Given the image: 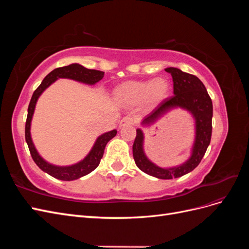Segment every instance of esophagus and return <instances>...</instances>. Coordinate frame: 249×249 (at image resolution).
Segmentation results:
<instances>
[{
  "instance_id": "34e87169",
  "label": "esophagus",
  "mask_w": 249,
  "mask_h": 249,
  "mask_svg": "<svg viewBox=\"0 0 249 249\" xmlns=\"http://www.w3.org/2000/svg\"><path fill=\"white\" fill-rule=\"evenodd\" d=\"M133 124H134V119L130 116H125L122 120H120L119 126L123 127V126H125V125H132Z\"/></svg>"
}]
</instances>
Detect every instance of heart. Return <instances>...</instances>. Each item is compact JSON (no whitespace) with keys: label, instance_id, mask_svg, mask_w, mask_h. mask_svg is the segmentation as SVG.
Here are the masks:
<instances>
[{"label":"heart","instance_id":"obj_1","mask_svg":"<svg viewBox=\"0 0 249 249\" xmlns=\"http://www.w3.org/2000/svg\"><path fill=\"white\" fill-rule=\"evenodd\" d=\"M169 89L168 81L158 77L148 81H126L115 89L114 94L119 102L127 105L142 102L145 107H154L167 99Z\"/></svg>","mask_w":249,"mask_h":249}]
</instances>
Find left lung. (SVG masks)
I'll use <instances>...</instances> for the list:
<instances>
[{
    "mask_svg": "<svg viewBox=\"0 0 249 249\" xmlns=\"http://www.w3.org/2000/svg\"><path fill=\"white\" fill-rule=\"evenodd\" d=\"M165 71L171 74L173 82V96L162 102L159 106L141 120V126L154 124L168 112L175 109L187 111L194 120V140L190 148V156L182 164L171 167H162L148 159L144 150V133L141 127L133 144V157L140 170L161 179L183 177L198 166L211 142L212 136L213 105L202 82L188 72L176 67H167Z\"/></svg>",
    "mask_w": 249,
    "mask_h": 249,
    "instance_id": "1",
    "label": "left lung"
}]
</instances>
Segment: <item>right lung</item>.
<instances>
[{"mask_svg":"<svg viewBox=\"0 0 249 249\" xmlns=\"http://www.w3.org/2000/svg\"><path fill=\"white\" fill-rule=\"evenodd\" d=\"M104 74V71L88 70L79 63H72L67 66L58 67V69L52 71L48 76L43 79L38 88L34 91L28 107V116L25 129L26 142L37 166H38L42 171L47 172L51 177L61 180H74L93 171L97 166H99L107 143L113 137L116 136L117 131L112 130L100 135V136L96 138L91 149L89 150V153L86 155L84 159H82L81 161L71 165H66V166H60V165L52 164L47 160H44L39 155L38 150L36 149L34 145L31 136V124L37 101H38L44 90L49 88L53 83H55L58 79H70L83 83V84L86 85H94L103 79Z\"/></svg>","mask_w":249,"mask_h":249,"instance_id":"right-lung-1","label":"right lung"}]
</instances>
